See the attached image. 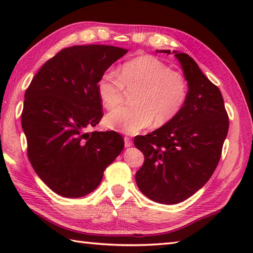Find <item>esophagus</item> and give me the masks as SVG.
<instances>
[{
	"instance_id": "34e87169",
	"label": "esophagus",
	"mask_w": 253,
	"mask_h": 253,
	"mask_svg": "<svg viewBox=\"0 0 253 253\" xmlns=\"http://www.w3.org/2000/svg\"><path fill=\"white\" fill-rule=\"evenodd\" d=\"M124 141H125V147L126 148H129L132 146V140L129 137H125L124 138Z\"/></svg>"
}]
</instances>
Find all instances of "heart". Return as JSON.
Returning a JSON list of instances; mask_svg holds the SVG:
<instances>
[{"instance_id": "b5f03b06", "label": "heart", "mask_w": 253, "mask_h": 253, "mask_svg": "<svg viewBox=\"0 0 253 253\" xmlns=\"http://www.w3.org/2000/svg\"><path fill=\"white\" fill-rule=\"evenodd\" d=\"M98 93L107 110H114L125 100L126 90L135 91L132 103L110 113L106 126L127 135H136L155 123L164 125L179 114L187 99L185 77L171 71L152 55L126 62L120 75L106 71L98 82Z\"/></svg>"}]
</instances>
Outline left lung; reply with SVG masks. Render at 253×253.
I'll use <instances>...</instances> for the list:
<instances>
[{"label":"left lung","instance_id":"1","mask_svg":"<svg viewBox=\"0 0 253 253\" xmlns=\"http://www.w3.org/2000/svg\"><path fill=\"white\" fill-rule=\"evenodd\" d=\"M175 56L189 87L185 104L173 121L133 140L144 155L136 173L138 188L163 204L186 200L210 179L221 159L229 126L219 89L189 55L175 52Z\"/></svg>","mask_w":253,"mask_h":253}]
</instances>
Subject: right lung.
Instances as JSON below:
<instances>
[{"instance_id": "1", "label": "right lung", "mask_w": 253, "mask_h": 253, "mask_svg": "<svg viewBox=\"0 0 253 253\" xmlns=\"http://www.w3.org/2000/svg\"><path fill=\"white\" fill-rule=\"evenodd\" d=\"M127 50L74 45L42 66L25 92L21 126L37 175L66 198L88 195L124 148L116 131H89L103 117L98 82Z\"/></svg>"}]
</instances>
